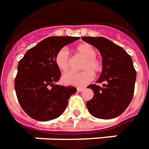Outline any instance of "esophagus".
Masks as SVG:
<instances>
[{
	"mask_svg": "<svg viewBox=\"0 0 149 149\" xmlns=\"http://www.w3.org/2000/svg\"><path fill=\"white\" fill-rule=\"evenodd\" d=\"M77 89L78 92H82V91L84 90V88L83 87H78L77 88Z\"/></svg>",
	"mask_w": 149,
	"mask_h": 149,
	"instance_id": "obj_1",
	"label": "esophagus"
}]
</instances>
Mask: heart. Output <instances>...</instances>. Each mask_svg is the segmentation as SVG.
Listing matches in <instances>:
<instances>
[{"label": "heart", "instance_id": "1", "mask_svg": "<svg viewBox=\"0 0 149 149\" xmlns=\"http://www.w3.org/2000/svg\"><path fill=\"white\" fill-rule=\"evenodd\" d=\"M76 52L84 58L81 68L84 71L77 72L70 71L62 77V81L68 85L84 86L93 80L94 73H99L103 69L100 60L97 58V50L88 43H82L75 48ZM55 63L60 70L65 72L69 67V54L65 48L60 49L55 56Z\"/></svg>", "mask_w": 149, "mask_h": 149}]
</instances>
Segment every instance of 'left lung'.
Listing matches in <instances>:
<instances>
[{
	"mask_svg": "<svg viewBox=\"0 0 149 149\" xmlns=\"http://www.w3.org/2000/svg\"><path fill=\"white\" fill-rule=\"evenodd\" d=\"M81 39L99 50L103 65L97 81L102 85L88 86L94 93L93 99L86 103L88 110L97 118H115L125 112L133 97L136 73L132 60L123 48L104 37Z\"/></svg>",
	"mask_w": 149,
	"mask_h": 149,
	"instance_id": "obj_1",
	"label": "left lung"
}]
</instances>
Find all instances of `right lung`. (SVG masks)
Instances as JSON below:
<instances>
[{
	"label": "right lung",
	"mask_w": 149,
	"mask_h": 149,
	"mask_svg": "<svg viewBox=\"0 0 149 149\" xmlns=\"http://www.w3.org/2000/svg\"><path fill=\"white\" fill-rule=\"evenodd\" d=\"M80 39L76 37H50L29 49L18 63L15 91L22 109L31 118L47 121L58 117L77 92L72 86L56 84L61 76L55 63L56 52Z\"/></svg>",
	"instance_id": "add662e5"
}]
</instances>
